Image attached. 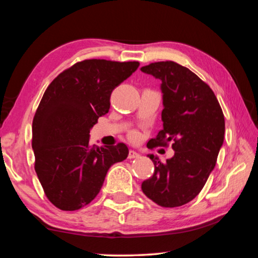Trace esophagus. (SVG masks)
Wrapping results in <instances>:
<instances>
[{
    "mask_svg": "<svg viewBox=\"0 0 258 258\" xmlns=\"http://www.w3.org/2000/svg\"><path fill=\"white\" fill-rule=\"evenodd\" d=\"M140 156H141V155L138 154V152H137V151H134V150H130V152H128V159L139 158Z\"/></svg>",
    "mask_w": 258,
    "mask_h": 258,
    "instance_id": "1",
    "label": "esophagus"
}]
</instances>
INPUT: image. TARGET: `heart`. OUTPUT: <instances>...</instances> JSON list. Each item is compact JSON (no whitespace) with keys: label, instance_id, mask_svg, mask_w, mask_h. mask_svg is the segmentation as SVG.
Listing matches in <instances>:
<instances>
[{"label":"heart","instance_id":"1","mask_svg":"<svg viewBox=\"0 0 258 258\" xmlns=\"http://www.w3.org/2000/svg\"><path fill=\"white\" fill-rule=\"evenodd\" d=\"M131 138H132L133 140H137L138 139V134L137 133H132V134H131Z\"/></svg>","mask_w":258,"mask_h":258}]
</instances>
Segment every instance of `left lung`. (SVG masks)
<instances>
[{"mask_svg":"<svg viewBox=\"0 0 258 258\" xmlns=\"http://www.w3.org/2000/svg\"><path fill=\"white\" fill-rule=\"evenodd\" d=\"M161 81L163 130L148 148L173 142L174 156L161 163L149 155L155 172L142 182V191L161 207H178L191 202L215 167L224 141L222 108L206 83L174 61H159L141 68Z\"/></svg>","mask_w":258,"mask_h":258,"instance_id":"left-lung-1","label":"left lung"}]
</instances>
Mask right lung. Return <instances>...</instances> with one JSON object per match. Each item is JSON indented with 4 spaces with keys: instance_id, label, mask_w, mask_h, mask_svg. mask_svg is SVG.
Wrapping results in <instances>:
<instances>
[{
    "instance_id": "obj_1",
    "label": "right lung",
    "mask_w": 258,
    "mask_h": 258,
    "mask_svg": "<svg viewBox=\"0 0 258 258\" xmlns=\"http://www.w3.org/2000/svg\"><path fill=\"white\" fill-rule=\"evenodd\" d=\"M138 61H80L47 86L33 119L35 172L47 199L77 211L101 190L108 169L127 158L124 143L90 146V131L109 111L113 89L137 71Z\"/></svg>"
}]
</instances>
